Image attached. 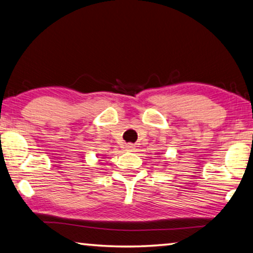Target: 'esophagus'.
<instances>
[{
    "instance_id": "34e87169",
    "label": "esophagus",
    "mask_w": 253,
    "mask_h": 253,
    "mask_svg": "<svg viewBox=\"0 0 253 253\" xmlns=\"http://www.w3.org/2000/svg\"><path fill=\"white\" fill-rule=\"evenodd\" d=\"M127 150L130 151V152H134V151L136 150V148H135L134 144H127Z\"/></svg>"
}]
</instances>
